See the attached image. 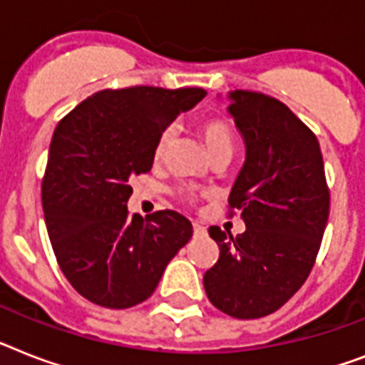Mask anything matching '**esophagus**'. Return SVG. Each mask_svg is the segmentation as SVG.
I'll return each mask as SVG.
<instances>
[{
    "label": "esophagus",
    "instance_id": "esophagus-1",
    "mask_svg": "<svg viewBox=\"0 0 365 365\" xmlns=\"http://www.w3.org/2000/svg\"><path fill=\"white\" fill-rule=\"evenodd\" d=\"M192 234L200 238V236H206V229L200 223H192Z\"/></svg>",
    "mask_w": 365,
    "mask_h": 365
}]
</instances>
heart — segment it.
I'll list each match as a JSON object with an SVG mask.
<instances>
[{
    "instance_id": "b5f03b06",
    "label": "heart",
    "mask_w": 365,
    "mask_h": 365,
    "mask_svg": "<svg viewBox=\"0 0 365 365\" xmlns=\"http://www.w3.org/2000/svg\"><path fill=\"white\" fill-rule=\"evenodd\" d=\"M197 131L208 148L212 159H230L236 148V135L234 127L227 118L217 114H208L197 120ZM174 140H176V129L173 125L165 127L157 136L153 146V161L163 163L170 153ZM178 198L185 204L195 202V192L191 189H178Z\"/></svg>"
}]
</instances>
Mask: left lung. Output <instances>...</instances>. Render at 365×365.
I'll return each mask as SVG.
<instances>
[{
  "instance_id": "8db88e82",
  "label": "left lung",
  "mask_w": 365,
  "mask_h": 365,
  "mask_svg": "<svg viewBox=\"0 0 365 365\" xmlns=\"http://www.w3.org/2000/svg\"><path fill=\"white\" fill-rule=\"evenodd\" d=\"M232 114L247 159L229 197L245 232H208L219 259L204 274L208 300L234 319H260L298 292L321 250L330 213V189L315 133L285 103L236 90Z\"/></svg>"
}]
</instances>
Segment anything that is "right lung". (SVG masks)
<instances>
[{"instance_id": "right-lung-1", "label": "right lung", "mask_w": 365, "mask_h": 365, "mask_svg": "<svg viewBox=\"0 0 365 365\" xmlns=\"http://www.w3.org/2000/svg\"><path fill=\"white\" fill-rule=\"evenodd\" d=\"M206 96L202 88L103 90L59 120L43 176V210L58 264L91 304L148 300L192 236L174 210L127 212L129 180L150 173L159 133Z\"/></svg>"}]
</instances>
